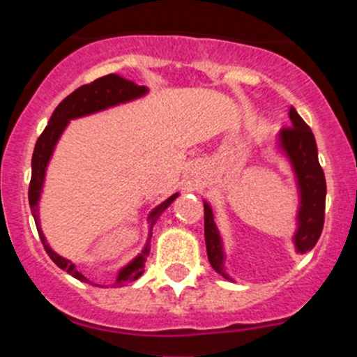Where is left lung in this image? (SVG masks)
Masks as SVG:
<instances>
[{
	"label": "left lung",
	"instance_id": "1",
	"mask_svg": "<svg viewBox=\"0 0 357 357\" xmlns=\"http://www.w3.org/2000/svg\"><path fill=\"white\" fill-rule=\"evenodd\" d=\"M290 126L283 128L278 135L280 149L289 157L297 178L298 192H301V207H298V228L295 231L294 243L297 252L305 254L316 245L325 225V200L326 181L325 172L318 160V146L311 128L302 121L297 110L291 107ZM204 231L207 257L212 268L221 276L229 280L225 273V252L219 236L218 226L214 222V214L207 202H204Z\"/></svg>",
	"mask_w": 357,
	"mask_h": 357
}]
</instances>
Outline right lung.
I'll list each match as a JSON object with an SVG mask.
<instances>
[{
	"mask_svg": "<svg viewBox=\"0 0 357 357\" xmlns=\"http://www.w3.org/2000/svg\"><path fill=\"white\" fill-rule=\"evenodd\" d=\"M149 91L146 86H138L136 82L128 81V79L121 77L117 74H109L103 75V77L96 79V81L89 82V84L81 86L75 91H72L70 95L67 96L66 100H62L59 107H56L53 115L50 117L48 126L45 128V131L41 132V136L38 138L34 146V153H32V176H31V185H29V205H31L32 215H34L36 228H38L39 238H41L43 245H45L46 254L52 257V261L59 266L60 269L67 271L68 275H72L74 278L81 280V282L88 283V278L84 275L75 269V266L72 264L70 261L63 259L62 255H59L56 252L52 250V247L46 243L45 235L41 231V226H39V212H38V202L39 197H41L43 183H45V174L46 167H48V162L52 158L53 150H55L56 142L62 136L63 129L67 128L68 121L70 119L84 117V115L95 114V112L105 110L109 107L119 105V103L131 102V100L139 98L145 93ZM178 193H174L172 197H169L167 200L162 202L160 205H157L152 211V214L149 215L150 221V235L149 242H146L145 248L142 250V254L138 257L132 259L128 266L119 271L117 282H115V287H122L124 283L135 282L139 276L143 275V266H145L146 257L150 254V238H152V228L157 222L158 215L172 204V200H176Z\"/></svg>",
	"mask_w": 357,
	"mask_h": 357,
	"instance_id": "1",
	"label": "right lung"
}]
</instances>
